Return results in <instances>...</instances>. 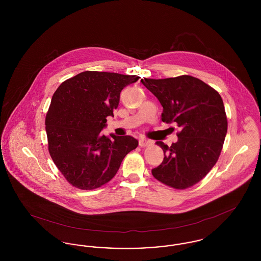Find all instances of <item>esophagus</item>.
Wrapping results in <instances>:
<instances>
[{
	"label": "esophagus",
	"instance_id": "1",
	"mask_svg": "<svg viewBox=\"0 0 261 261\" xmlns=\"http://www.w3.org/2000/svg\"><path fill=\"white\" fill-rule=\"evenodd\" d=\"M152 142L149 140V139H146V138H141L140 141H139V145L140 147H148L149 145H151Z\"/></svg>",
	"mask_w": 261,
	"mask_h": 261
}]
</instances>
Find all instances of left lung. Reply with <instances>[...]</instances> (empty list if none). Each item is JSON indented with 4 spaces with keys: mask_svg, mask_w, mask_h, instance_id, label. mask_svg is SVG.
<instances>
[{
    "mask_svg": "<svg viewBox=\"0 0 261 261\" xmlns=\"http://www.w3.org/2000/svg\"><path fill=\"white\" fill-rule=\"evenodd\" d=\"M141 82L160 100L162 120L180 128L170 147L156 142L164 152L151 169L155 179L175 189L199 182L218 161L227 133L223 100L217 91L190 75L166 79L144 78Z\"/></svg>",
    "mask_w": 261,
    "mask_h": 261,
    "instance_id": "obj_1",
    "label": "left lung"
}]
</instances>
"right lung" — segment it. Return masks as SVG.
<instances>
[{"label":"right lung","mask_w":261,"mask_h":261,"mask_svg":"<svg viewBox=\"0 0 261 261\" xmlns=\"http://www.w3.org/2000/svg\"><path fill=\"white\" fill-rule=\"evenodd\" d=\"M137 75L84 71L62 82L50 100L46 132L50 156L64 178L81 190L111 181L125 155L139 142L131 136H105L107 117L113 116L120 92Z\"/></svg>","instance_id":"obj_1"}]
</instances>
